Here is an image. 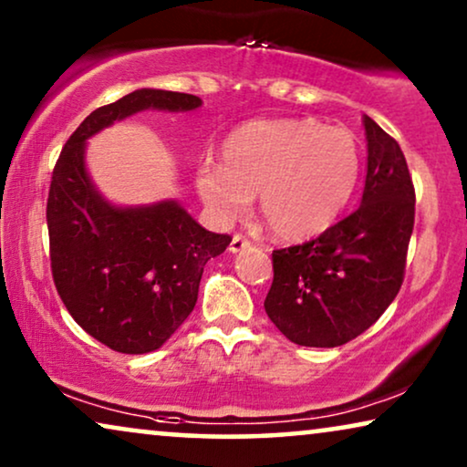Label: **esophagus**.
<instances>
[{
  "mask_svg": "<svg viewBox=\"0 0 467 467\" xmlns=\"http://www.w3.org/2000/svg\"><path fill=\"white\" fill-rule=\"evenodd\" d=\"M248 246H251V240L244 238V235H242V234H235L234 238H232V244H229V251L240 253V251H244V248H248Z\"/></svg>",
  "mask_w": 467,
  "mask_h": 467,
  "instance_id": "1",
  "label": "esophagus"
}]
</instances>
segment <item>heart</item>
I'll return each instance as SVG.
<instances>
[{
	"mask_svg": "<svg viewBox=\"0 0 467 467\" xmlns=\"http://www.w3.org/2000/svg\"><path fill=\"white\" fill-rule=\"evenodd\" d=\"M361 150L344 127L312 119H257L221 144V163L202 161L195 189L219 223L259 213L280 240H306L337 219L357 189Z\"/></svg>",
	"mask_w": 467,
	"mask_h": 467,
	"instance_id": "1",
	"label": "heart"
}]
</instances>
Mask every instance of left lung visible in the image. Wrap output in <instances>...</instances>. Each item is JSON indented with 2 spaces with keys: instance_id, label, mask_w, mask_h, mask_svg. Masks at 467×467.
I'll use <instances>...</instances> for the list:
<instances>
[{
  "instance_id": "left-lung-1",
  "label": "left lung",
  "mask_w": 467,
  "mask_h": 467,
  "mask_svg": "<svg viewBox=\"0 0 467 467\" xmlns=\"http://www.w3.org/2000/svg\"><path fill=\"white\" fill-rule=\"evenodd\" d=\"M361 206L315 240L272 253L270 321L299 347L334 348L379 321L404 283L414 184L400 144L369 117Z\"/></svg>"
}]
</instances>
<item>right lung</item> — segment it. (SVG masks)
Wrapping results in <instances>:
<instances>
[{
    "label": "right lung",
    "mask_w": 467,
    "mask_h": 467,
    "mask_svg": "<svg viewBox=\"0 0 467 467\" xmlns=\"http://www.w3.org/2000/svg\"><path fill=\"white\" fill-rule=\"evenodd\" d=\"M200 106L197 95L138 88L88 114L55 163L47 223L57 293L74 321L117 353H150L181 327L195 308L203 265L232 235L203 229L176 202L110 206L87 174L85 142L140 110Z\"/></svg>",
    "instance_id": "obj_1"
}]
</instances>
